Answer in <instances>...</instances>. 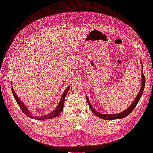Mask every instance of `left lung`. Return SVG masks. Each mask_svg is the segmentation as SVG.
Listing matches in <instances>:
<instances>
[{
	"label": "left lung",
	"mask_w": 153,
	"mask_h": 153,
	"mask_svg": "<svg viewBox=\"0 0 153 153\" xmlns=\"http://www.w3.org/2000/svg\"><path fill=\"white\" fill-rule=\"evenodd\" d=\"M141 64H142V86H141V88L140 90V91L138 92V94H137L136 98L134 99V101L131 103V105L129 106L127 109L123 112H121L120 113H118V114H101V113L97 112L96 111L94 108L92 106V105L91 104L88 100V97L86 95V97H87V103L89 105V107L91 108V110L92 112L96 116L100 117L101 119H103V120H116V119H121V118H123V117H127L128 115H129L131 113V112L134 110V108L136 106V105L138 104L139 102V101L141 98V97L142 96V94L144 90L145 87V84H146V78H145V76L143 75V65H142V62L140 61Z\"/></svg>",
	"instance_id": "1"
}]
</instances>
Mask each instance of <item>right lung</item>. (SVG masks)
<instances>
[{"mask_svg":"<svg viewBox=\"0 0 153 153\" xmlns=\"http://www.w3.org/2000/svg\"><path fill=\"white\" fill-rule=\"evenodd\" d=\"M69 89H70V85L68 86V87H67V88L65 89V91L63 92V93H62L60 101H59V103L57 107L55 108L52 112H51L49 113V114H45L44 116H34L32 113L30 112V111L28 110V107H26V106H25V105L23 103V102H22V101L19 99V97L17 96L16 94H15L14 90L13 89V87H11V91H12L13 96L15 97V100H16L17 104L19 105V107L21 108L22 111L24 112V114L26 116H28V117H30V118H33V119H36V120H47V119L54 118V117L58 116L61 114V112L62 111V109H63L65 97H66V94H67Z\"/></svg>","mask_w":153,"mask_h":153,"instance_id":"obj_1","label":"right lung"}]
</instances>
